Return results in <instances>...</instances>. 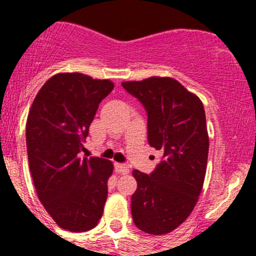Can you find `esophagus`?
<instances>
[{"label":"esophagus","instance_id":"34e87169","mask_svg":"<svg viewBox=\"0 0 256 256\" xmlns=\"http://www.w3.org/2000/svg\"><path fill=\"white\" fill-rule=\"evenodd\" d=\"M115 171L120 174H128V167L122 164H115Z\"/></svg>","mask_w":256,"mask_h":256}]
</instances>
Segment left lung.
<instances>
[{
    "label": "left lung",
    "instance_id": "8db88e82",
    "mask_svg": "<svg viewBox=\"0 0 256 256\" xmlns=\"http://www.w3.org/2000/svg\"><path fill=\"white\" fill-rule=\"evenodd\" d=\"M121 85L142 104L147 140L162 152L151 174L132 172L138 180L131 197L134 223L144 233H170L193 210L204 182L209 148L204 108L172 78L152 76Z\"/></svg>",
    "mask_w": 256,
    "mask_h": 256
}]
</instances>
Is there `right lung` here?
Here are the masks:
<instances>
[{
	"instance_id": "right-lung-1",
	"label": "right lung",
	"mask_w": 256,
	"mask_h": 256,
	"mask_svg": "<svg viewBox=\"0 0 256 256\" xmlns=\"http://www.w3.org/2000/svg\"><path fill=\"white\" fill-rule=\"evenodd\" d=\"M112 89L110 80L56 74L28 114V162L38 198L60 228L74 233L95 228L106 202L112 164L79 154L99 104Z\"/></svg>"
}]
</instances>
